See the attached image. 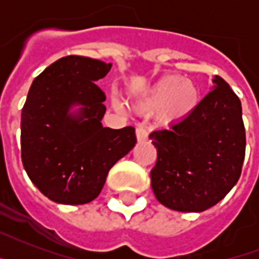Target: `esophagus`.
<instances>
[{
  "mask_svg": "<svg viewBox=\"0 0 259 259\" xmlns=\"http://www.w3.org/2000/svg\"><path fill=\"white\" fill-rule=\"evenodd\" d=\"M136 136H137L138 141H145V140H148V132L142 126H138L137 129H136Z\"/></svg>",
  "mask_w": 259,
  "mask_h": 259,
  "instance_id": "obj_1",
  "label": "esophagus"
}]
</instances>
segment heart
<instances>
[{"instance_id": "1", "label": "heart", "mask_w": 259, "mask_h": 259, "mask_svg": "<svg viewBox=\"0 0 259 259\" xmlns=\"http://www.w3.org/2000/svg\"><path fill=\"white\" fill-rule=\"evenodd\" d=\"M199 103V90L188 79L176 75L164 76L136 102L142 113L158 111L162 123H175L188 117Z\"/></svg>"}]
</instances>
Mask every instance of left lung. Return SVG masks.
Wrapping results in <instances>:
<instances>
[{
	"label": "left lung",
	"mask_w": 259,
	"mask_h": 259,
	"mask_svg": "<svg viewBox=\"0 0 259 259\" xmlns=\"http://www.w3.org/2000/svg\"><path fill=\"white\" fill-rule=\"evenodd\" d=\"M188 117L149 134L157 149L150 170L157 200L180 212L212 207L239 180L246 133L242 105L221 76Z\"/></svg>",
	"instance_id": "1"
}]
</instances>
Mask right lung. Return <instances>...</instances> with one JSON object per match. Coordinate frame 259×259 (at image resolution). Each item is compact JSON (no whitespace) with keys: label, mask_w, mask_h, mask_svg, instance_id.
<instances>
[{"label":"right lung","mask_w":259,"mask_h":259,"mask_svg":"<svg viewBox=\"0 0 259 259\" xmlns=\"http://www.w3.org/2000/svg\"><path fill=\"white\" fill-rule=\"evenodd\" d=\"M111 64L66 56L29 89L21 113V158L30 181L50 200L86 204L101 193L111 166L133 149V126H102L105 93L95 84ZM79 109L71 112L72 107Z\"/></svg>","instance_id":"1"}]
</instances>
